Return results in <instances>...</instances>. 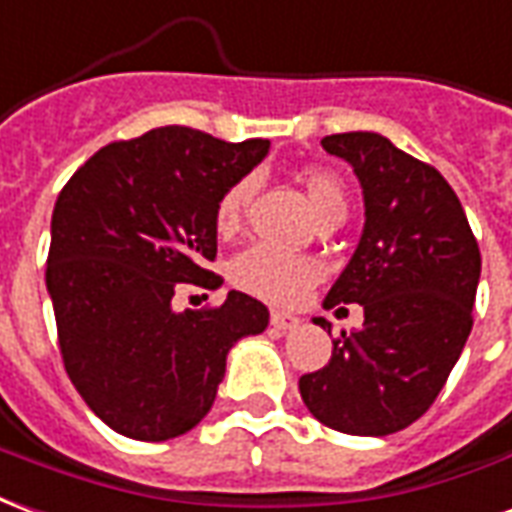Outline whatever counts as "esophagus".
I'll use <instances>...</instances> for the list:
<instances>
[{"instance_id": "34e87169", "label": "esophagus", "mask_w": 512, "mask_h": 512, "mask_svg": "<svg viewBox=\"0 0 512 512\" xmlns=\"http://www.w3.org/2000/svg\"><path fill=\"white\" fill-rule=\"evenodd\" d=\"M270 324L275 327V330H294L297 324H300V319L297 316H292V313H283V311H272L270 313Z\"/></svg>"}]
</instances>
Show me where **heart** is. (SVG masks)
<instances>
[{"label":"heart","instance_id":"obj_1","mask_svg":"<svg viewBox=\"0 0 512 512\" xmlns=\"http://www.w3.org/2000/svg\"><path fill=\"white\" fill-rule=\"evenodd\" d=\"M302 185L308 193L313 212L322 218L333 210H346V190L343 182L333 171L311 169L302 174ZM253 179H237L218 201L215 210V229L220 237L237 234L242 226L245 210L251 204ZM322 261L302 253H289L272 245H256L240 253L231 264V281L240 286L242 292L256 294L261 300L275 302V305H294L300 302L313 283L322 281Z\"/></svg>","mask_w":512,"mask_h":512}]
</instances>
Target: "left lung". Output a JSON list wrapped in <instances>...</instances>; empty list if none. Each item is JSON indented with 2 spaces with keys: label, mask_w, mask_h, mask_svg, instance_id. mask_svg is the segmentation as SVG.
Listing matches in <instances>:
<instances>
[{
  "label": "left lung",
  "mask_w": 512,
  "mask_h": 512,
  "mask_svg": "<svg viewBox=\"0 0 512 512\" xmlns=\"http://www.w3.org/2000/svg\"><path fill=\"white\" fill-rule=\"evenodd\" d=\"M322 147L352 166L365 201L363 237L324 308L357 302L365 322L300 376V395L333 431L387 436L428 412L464 352L480 248L434 166L368 130L324 136ZM316 324L330 333L327 319Z\"/></svg>",
  "instance_id": "8db88e82"
}]
</instances>
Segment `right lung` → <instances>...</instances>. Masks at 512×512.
Wrapping results in <instances>:
<instances>
[{
	"label": "right lung",
	"instance_id": "1",
	"mask_svg": "<svg viewBox=\"0 0 512 512\" xmlns=\"http://www.w3.org/2000/svg\"><path fill=\"white\" fill-rule=\"evenodd\" d=\"M270 152L166 125L98 149L67 179L51 215L46 286L62 363L100 420L138 442H166L204 420L226 354L264 333L270 311L242 292L177 313V283L218 289L220 196Z\"/></svg>",
	"mask_w": 512,
	"mask_h": 512
}]
</instances>
